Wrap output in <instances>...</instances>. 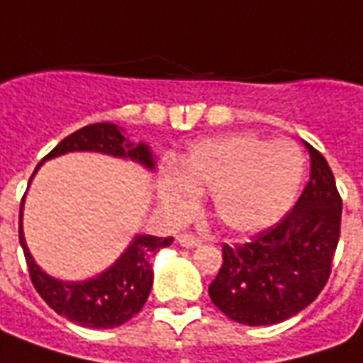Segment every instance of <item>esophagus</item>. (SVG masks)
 <instances>
[{
  "mask_svg": "<svg viewBox=\"0 0 363 363\" xmlns=\"http://www.w3.org/2000/svg\"><path fill=\"white\" fill-rule=\"evenodd\" d=\"M177 242L181 243L182 247H196V245H200L199 238H194V235H190V234L179 235V238H177Z\"/></svg>",
  "mask_w": 363,
  "mask_h": 363,
  "instance_id": "34e87169",
  "label": "esophagus"
}]
</instances>
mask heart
Instances as JSON below:
<instances>
[{
    "label": "heart",
    "mask_w": 363,
    "mask_h": 363,
    "mask_svg": "<svg viewBox=\"0 0 363 363\" xmlns=\"http://www.w3.org/2000/svg\"><path fill=\"white\" fill-rule=\"evenodd\" d=\"M305 179V157L291 141L230 133L200 141L157 181V194L173 220L189 218L199 194L232 235H253L277 224L295 204Z\"/></svg>",
    "instance_id": "obj_1"
}]
</instances>
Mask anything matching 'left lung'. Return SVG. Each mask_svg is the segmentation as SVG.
Instances as JSON below:
<instances>
[{"mask_svg": "<svg viewBox=\"0 0 363 363\" xmlns=\"http://www.w3.org/2000/svg\"><path fill=\"white\" fill-rule=\"evenodd\" d=\"M303 145L311 155V179L295 208L252 242L222 247L224 263L208 295L235 323L289 320L313 303L330 277L342 199L326 159L306 141Z\"/></svg>", "mask_w": 363, "mask_h": 363, "instance_id": "1", "label": "left lung"}]
</instances>
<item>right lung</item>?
<instances>
[{
  "label": "right lung",
  "instance_id": "right-lung-1",
  "mask_svg": "<svg viewBox=\"0 0 363 363\" xmlns=\"http://www.w3.org/2000/svg\"><path fill=\"white\" fill-rule=\"evenodd\" d=\"M102 153V155L128 159L143 167L145 171H155L157 155L147 143H133L125 135V129L116 123H92L70 133L58 143L39 167L49 159L67 153ZM33 177L29 179L31 184ZM25 202V196H23ZM23 202L19 214V242L27 259L29 275L43 301L70 323L86 328H116L128 323L143 308L147 296L153 287V269L149 261L159 250L173 243V238L138 234L123 250L118 259L108 269L84 281H62L43 271L29 252L23 234Z\"/></svg>",
  "mask_w": 363,
  "mask_h": 363
}]
</instances>
